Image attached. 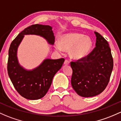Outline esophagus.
Listing matches in <instances>:
<instances>
[{
  "label": "esophagus",
  "mask_w": 121,
  "mask_h": 121,
  "mask_svg": "<svg viewBox=\"0 0 121 121\" xmlns=\"http://www.w3.org/2000/svg\"><path fill=\"white\" fill-rule=\"evenodd\" d=\"M64 65H68L69 64V61L68 60H65L64 61Z\"/></svg>",
  "instance_id": "esophagus-1"
}]
</instances>
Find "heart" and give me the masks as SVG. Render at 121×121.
I'll use <instances>...</instances> for the list:
<instances>
[{
	"label": "heart",
	"instance_id": "b5f03b06",
	"mask_svg": "<svg viewBox=\"0 0 121 121\" xmlns=\"http://www.w3.org/2000/svg\"><path fill=\"white\" fill-rule=\"evenodd\" d=\"M92 41L89 36L79 33H69L62 35L59 39V45L56 46L57 50H71L72 58L79 60L85 58L89 53Z\"/></svg>",
	"mask_w": 121,
	"mask_h": 121
}]
</instances>
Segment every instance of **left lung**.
<instances>
[{"label":"left lung","mask_w":121,"mask_h":121,"mask_svg":"<svg viewBox=\"0 0 121 121\" xmlns=\"http://www.w3.org/2000/svg\"><path fill=\"white\" fill-rule=\"evenodd\" d=\"M96 47L85 58L71 61V85L79 96L93 97L106 88L113 69V58L107 41L95 32Z\"/></svg>","instance_id":"obj_1"}]
</instances>
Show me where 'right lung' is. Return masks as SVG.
<instances>
[{
	"label": "right lung",
	"instance_id": "obj_1",
	"mask_svg": "<svg viewBox=\"0 0 121 121\" xmlns=\"http://www.w3.org/2000/svg\"><path fill=\"white\" fill-rule=\"evenodd\" d=\"M24 35H36L54 44V36L52 27L41 24L26 28L13 40L9 50L7 72L14 87L21 96L29 100H38L44 97L50 88L54 75L61 68L64 58L46 59L32 70H26L18 63L17 52Z\"/></svg>",
	"mask_w": 121,
	"mask_h": 121
}]
</instances>
